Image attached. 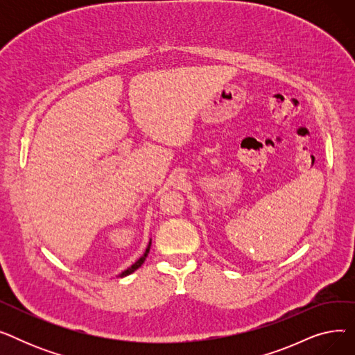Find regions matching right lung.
I'll return each mask as SVG.
<instances>
[{"mask_svg":"<svg viewBox=\"0 0 355 355\" xmlns=\"http://www.w3.org/2000/svg\"><path fill=\"white\" fill-rule=\"evenodd\" d=\"M149 248H151V241H149V245H148V248H146V250H145V253L137 260V262L132 265V266H130V268H128L126 270H123L121 275H119V277H123V276H128V275H130V273H132V272H135L142 263H144V260L146 259V256H148V253H149Z\"/></svg>","mask_w":355,"mask_h":355,"instance_id":"add662e5","label":"right lung"}]
</instances>
